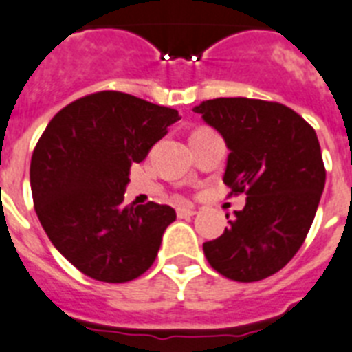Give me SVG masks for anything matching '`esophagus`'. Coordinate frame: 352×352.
<instances>
[{
  "instance_id": "1",
  "label": "esophagus",
  "mask_w": 352,
  "mask_h": 352,
  "mask_svg": "<svg viewBox=\"0 0 352 352\" xmlns=\"http://www.w3.org/2000/svg\"><path fill=\"white\" fill-rule=\"evenodd\" d=\"M193 214H197V211H195V208H191V206H182V208L177 209V217L179 218L193 217Z\"/></svg>"
}]
</instances>
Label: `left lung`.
<instances>
[{
  "instance_id": "left-lung-1",
  "label": "left lung",
  "mask_w": 352,
  "mask_h": 352,
  "mask_svg": "<svg viewBox=\"0 0 352 352\" xmlns=\"http://www.w3.org/2000/svg\"><path fill=\"white\" fill-rule=\"evenodd\" d=\"M193 111L231 150L223 173L229 195H247L223 234L204 243V254L227 279L261 281L294 258L313 223L326 184L317 134L277 102L214 98Z\"/></svg>"
}]
</instances>
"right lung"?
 <instances>
[{"mask_svg": "<svg viewBox=\"0 0 352 352\" xmlns=\"http://www.w3.org/2000/svg\"><path fill=\"white\" fill-rule=\"evenodd\" d=\"M181 120L175 109L100 91L58 111L30 164L35 212L55 249L82 274L126 283L148 270L175 209L123 206L134 162Z\"/></svg>", "mask_w": 352, "mask_h": 352, "instance_id": "1", "label": "right lung"}]
</instances>
